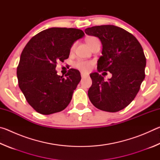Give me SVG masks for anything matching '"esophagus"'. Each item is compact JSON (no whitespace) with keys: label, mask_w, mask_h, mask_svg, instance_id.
Wrapping results in <instances>:
<instances>
[{"label":"esophagus","mask_w":160,"mask_h":160,"mask_svg":"<svg viewBox=\"0 0 160 160\" xmlns=\"http://www.w3.org/2000/svg\"><path fill=\"white\" fill-rule=\"evenodd\" d=\"M88 74H86V73H85V72H81V77H82V78H86V77H88Z\"/></svg>","instance_id":"obj_1"}]
</instances>
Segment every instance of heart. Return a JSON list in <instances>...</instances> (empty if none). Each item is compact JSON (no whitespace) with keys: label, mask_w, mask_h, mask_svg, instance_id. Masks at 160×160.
Returning a JSON list of instances; mask_svg holds the SVG:
<instances>
[{"label":"heart","mask_w":160,"mask_h":160,"mask_svg":"<svg viewBox=\"0 0 160 160\" xmlns=\"http://www.w3.org/2000/svg\"><path fill=\"white\" fill-rule=\"evenodd\" d=\"M97 41H98V39H97V38L94 37H88L86 40L87 43H88V45L90 46V47H92V45L94 43ZM75 47V44H74L72 46L71 50H73ZM75 66L78 68H80L82 70H83V71H88V70L90 68L91 63H89V62H86V61H78L76 63H75Z\"/></svg>","instance_id":"b5f03b06"}]
</instances>
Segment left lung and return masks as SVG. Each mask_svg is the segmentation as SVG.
Wrapping results in <instances>:
<instances>
[{"instance_id": "1", "label": "left lung", "mask_w": 160, "mask_h": 160, "mask_svg": "<svg viewBox=\"0 0 160 160\" xmlns=\"http://www.w3.org/2000/svg\"><path fill=\"white\" fill-rule=\"evenodd\" d=\"M85 32L102 42L98 71L112 75L104 81L98 72L90 74L92 84L88 90L89 99L100 110L118 112L134 99L145 79L146 58L142 48L133 35L114 25L92 27Z\"/></svg>"}]
</instances>
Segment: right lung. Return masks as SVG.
<instances>
[{
  "label": "right lung",
  "instance_id": "obj_1",
  "mask_svg": "<svg viewBox=\"0 0 160 160\" xmlns=\"http://www.w3.org/2000/svg\"><path fill=\"white\" fill-rule=\"evenodd\" d=\"M84 36L81 29L52 28L35 35L24 48L17 68L18 85L38 113L61 112L71 101L80 72L71 68L63 78L57 75L56 64L69 57L72 44Z\"/></svg>",
  "mask_w": 160,
  "mask_h": 160
}]
</instances>
